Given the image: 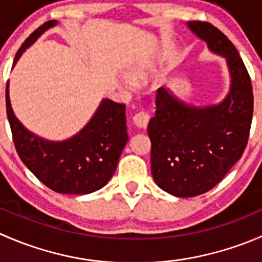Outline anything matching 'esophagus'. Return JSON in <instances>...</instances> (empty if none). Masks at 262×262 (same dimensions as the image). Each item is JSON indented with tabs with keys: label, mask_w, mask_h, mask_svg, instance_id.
I'll return each mask as SVG.
<instances>
[{
	"label": "esophagus",
	"mask_w": 262,
	"mask_h": 262,
	"mask_svg": "<svg viewBox=\"0 0 262 262\" xmlns=\"http://www.w3.org/2000/svg\"><path fill=\"white\" fill-rule=\"evenodd\" d=\"M133 121L138 128H146L148 125V121H149V115H148V113L144 112V110H141V112L134 114Z\"/></svg>",
	"instance_id": "1"
}]
</instances>
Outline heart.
Masks as SVG:
<instances>
[{
	"label": "heart",
	"mask_w": 262,
	"mask_h": 262,
	"mask_svg": "<svg viewBox=\"0 0 262 262\" xmlns=\"http://www.w3.org/2000/svg\"><path fill=\"white\" fill-rule=\"evenodd\" d=\"M128 75L129 77L133 78V80L136 81H144L149 77L150 70L147 67V66L133 64L128 68ZM130 78L128 77L124 78V82H125V84H128V86H132V84H133V82H132Z\"/></svg>",
	"instance_id": "obj_1"
}]
</instances>
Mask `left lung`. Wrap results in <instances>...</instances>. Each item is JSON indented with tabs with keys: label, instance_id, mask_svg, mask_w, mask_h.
<instances>
[{
	"label": "left lung",
	"instance_id": "obj_1",
	"mask_svg": "<svg viewBox=\"0 0 262 262\" xmlns=\"http://www.w3.org/2000/svg\"><path fill=\"white\" fill-rule=\"evenodd\" d=\"M186 25L210 52L226 58L229 91L218 104L195 106L170 89H158L147 129L150 171L161 189L179 198L204 194L226 176L247 146L253 113L250 76L236 47L212 24Z\"/></svg>",
	"mask_w": 262,
	"mask_h": 262
}]
</instances>
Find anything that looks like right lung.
Returning a JSON list of instances; mask_svg holds the SVG:
<instances>
[{
	"instance_id": "add662e5",
	"label": "right lung",
	"mask_w": 262,
	"mask_h": 262,
	"mask_svg": "<svg viewBox=\"0 0 262 262\" xmlns=\"http://www.w3.org/2000/svg\"><path fill=\"white\" fill-rule=\"evenodd\" d=\"M57 24L50 20L36 29L18 49L12 67L26 48ZM6 110L18 157L46 186L59 194L86 195L104 187L129 139L125 105L110 99H102L89 123L64 141H49L24 126L12 110L9 82Z\"/></svg>"
}]
</instances>
